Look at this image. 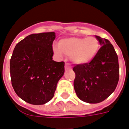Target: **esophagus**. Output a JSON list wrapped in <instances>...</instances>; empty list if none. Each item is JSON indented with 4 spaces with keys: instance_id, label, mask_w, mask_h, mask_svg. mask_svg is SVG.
<instances>
[{
    "instance_id": "obj_1",
    "label": "esophagus",
    "mask_w": 129,
    "mask_h": 129,
    "mask_svg": "<svg viewBox=\"0 0 129 129\" xmlns=\"http://www.w3.org/2000/svg\"><path fill=\"white\" fill-rule=\"evenodd\" d=\"M71 68H72V66L69 63H66V65H65V69H66V70H70V69H71Z\"/></svg>"
}]
</instances>
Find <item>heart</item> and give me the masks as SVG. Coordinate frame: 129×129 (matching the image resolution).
Wrapping results in <instances>:
<instances>
[{
  "label": "heart",
  "instance_id": "heart-1",
  "mask_svg": "<svg viewBox=\"0 0 129 129\" xmlns=\"http://www.w3.org/2000/svg\"><path fill=\"white\" fill-rule=\"evenodd\" d=\"M99 49V42L93 37L63 38L59 42V46L53 47L56 55L61 56L63 53L70 57L73 62L77 64L91 62L96 56Z\"/></svg>",
  "mask_w": 129,
  "mask_h": 129
}]
</instances>
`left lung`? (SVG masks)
<instances>
[{"label":"left lung","mask_w":129,"mask_h":129,"mask_svg":"<svg viewBox=\"0 0 129 129\" xmlns=\"http://www.w3.org/2000/svg\"><path fill=\"white\" fill-rule=\"evenodd\" d=\"M95 37L101 47L91 62L74 67L75 91L79 99L89 103L102 102L111 95L119 79L118 56L109 41Z\"/></svg>","instance_id":"left-lung-1"}]
</instances>
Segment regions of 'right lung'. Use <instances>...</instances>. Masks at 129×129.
Here are the masks:
<instances>
[{
    "label": "right lung",
    "mask_w": 129,
    "mask_h": 129,
    "mask_svg": "<svg viewBox=\"0 0 129 129\" xmlns=\"http://www.w3.org/2000/svg\"><path fill=\"white\" fill-rule=\"evenodd\" d=\"M55 32L30 34L16 45L10 61L12 85L21 99L43 105L53 98L65 63L52 60Z\"/></svg>",
    "instance_id": "right-lung-1"
}]
</instances>
